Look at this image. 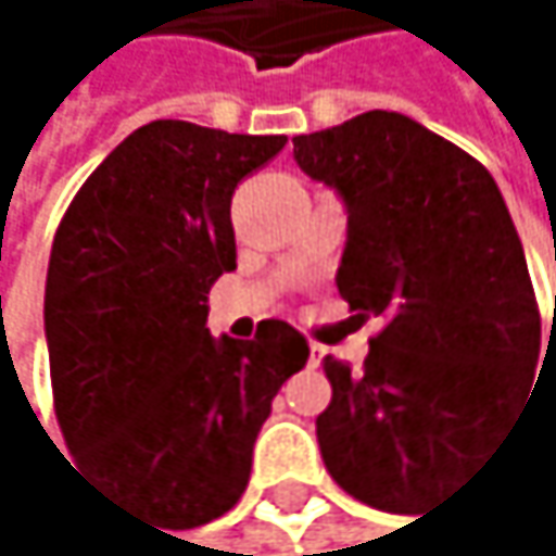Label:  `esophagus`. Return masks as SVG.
<instances>
[{
	"mask_svg": "<svg viewBox=\"0 0 556 556\" xmlns=\"http://www.w3.org/2000/svg\"><path fill=\"white\" fill-rule=\"evenodd\" d=\"M323 355H326V345H319V342H309V366H313V369L323 363Z\"/></svg>",
	"mask_w": 556,
	"mask_h": 556,
	"instance_id": "34e87169",
	"label": "esophagus"
}]
</instances>
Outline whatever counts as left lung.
I'll return each mask as SVG.
<instances>
[{
    "instance_id": "obj_1",
    "label": "left lung",
    "mask_w": 556,
    "mask_h": 556,
    "mask_svg": "<svg viewBox=\"0 0 556 556\" xmlns=\"http://www.w3.org/2000/svg\"><path fill=\"white\" fill-rule=\"evenodd\" d=\"M293 157L349 214L339 296L386 323L363 372L323 359L326 471L369 507L418 514L518 418L547 363L521 237L494 177L399 111L300 135Z\"/></svg>"
}]
</instances>
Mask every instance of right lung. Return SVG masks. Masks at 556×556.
<instances>
[{"label": "right lung", "mask_w": 556, "mask_h": 556, "mask_svg": "<svg viewBox=\"0 0 556 556\" xmlns=\"http://www.w3.org/2000/svg\"><path fill=\"white\" fill-rule=\"evenodd\" d=\"M283 144L151 122L94 167L52 243L46 342L65 445L164 531L240 501L273 395L309 359L283 319L253 339L207 329V293L237 269L233 190Z\"/></svg>", "instance_id": "obj_1"}]
</instances>
